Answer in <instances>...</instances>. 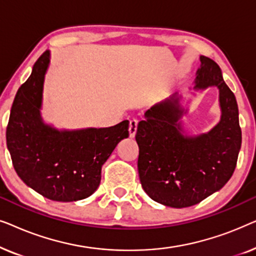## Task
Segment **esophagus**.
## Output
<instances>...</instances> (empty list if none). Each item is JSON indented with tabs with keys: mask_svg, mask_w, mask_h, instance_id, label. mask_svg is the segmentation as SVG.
<instances>
[{
	"mask_svg": "<svg viewBox=\"0 0 256 256\" xmlns=\"http://www.w3.org/2000/svg\"><path fill=\"white\" fill-rule=\"evenodd\" d=\"M138 120L135 118H130V121H129V136H130V138H134L135 136L136 130H138Z\"/></svg>",
	"mask_w": 256,
	"mask_h": 256,
	"instance_id": "34e87169",
	"label": "esophagus"
}]
</instances>
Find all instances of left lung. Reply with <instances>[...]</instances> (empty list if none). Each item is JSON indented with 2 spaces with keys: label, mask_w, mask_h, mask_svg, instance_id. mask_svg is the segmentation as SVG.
<instances>
[{
  "label": "left lung",
  "mask_w": 256,
  "mask_h": 256,
  "mask_svg": "<svg viewBox=\"0 0 256 256\" xmlns=\"http://www.w3.org/2000/svg\"><path fill=\"white\" fill-rule=\"evenodd\" d=\"M216 87L222 118L205 134L184 135L186 110L176 94L152 106L138 122V169L143 190L152 200L174 208L196 205L219 191L236 166L241 128L236 96L214 60L200 56L196 90Z\"/></svg>",
  "instance_id": "obj_1"
}]
</instances>
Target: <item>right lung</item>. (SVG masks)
<instances>
[{
    "mask_svg": "<svg viewBox=\"0 0 256 256\" xmlns=\"http://www.w3.org/2000/svg\"><path fill=\"white\" fill-rule=\"evenodd\" d=\"M48 62L50 51H45L17 90L6 146L17 174L28 186L54 202L82 200L99 186L104 163L129 136V121L78 130H58L44 124L40 108Z\"/></svg>",
    "mask_w": 256,
    "mask_h": 256,
    "instance_id": "add662e5",
    "label": "right lung"
}]
</instances>
